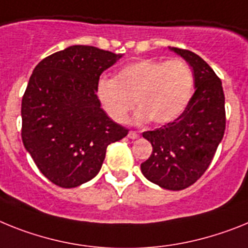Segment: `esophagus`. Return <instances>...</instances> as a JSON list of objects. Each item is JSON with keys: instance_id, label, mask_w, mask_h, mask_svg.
<instances>
[{"instance_id": "obj_1", "label": "esophagus", "mask_w": 248, "mask_h": 248, "mask_svg": "<svg viewBox=\"0 0 248 248\" xmlns=\"http://www.w3.org/2000/svg\"><path fill=\"white\" fill-rule=\"evenodd\" d=\"M127 136H128V139H131V140H136V139H139V137H140V135L137 134L136 131H130Z\"/></svg>"}]
</instances>
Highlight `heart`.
Here are the masks:
<instances>
[{"label":"heart","mask_w":248,"mask_h":248,"mask_svg":"<svg viewBox=\"0 0 248 248\" xmlns=\"http://www.w3.org/2000/svg\"><path fill=\"white\" fill-rule=\"evenodd\" d=\"M193 87L194 74L185 60L145 59L122 66L116 79L99 78L95 92L114 122H126L136 101L139 122L165 124L184 112Z\"/></svg>","instance_id":"1"}]
</instances>
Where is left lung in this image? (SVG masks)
<instances>
[{"label":"left lung","mask_w":248,"mask_h":248,"mask_svg":"<svg viewBox=\"0 0 248 248\" xmlns=\"http://www.w3.org/2000/svg\"><path fill=\"white\" fill-rule=\"evenodd\" d=\"M169 49L193 68L195 92L176 120L143 132L153 145V154L141 164V171L161 188L182 190L204 174L223 139L224 93L220 79L199 55L179 47Z\"/></svg>","instance_id":"1"}]
</instances>
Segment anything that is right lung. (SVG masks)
<instances>
[{
	"mask_svg": "<svg viewBox=\"0 0 248 248\" xmlns=\"http://www.w3.org/2000/svg\"><path fill=\"white\" fill-rule=\"evenodd\" d=\"M122 55L73 45L35 66L21 103L24 146L44 176L76 188L99 172L109 143L127 128L101 108L99 77Z\"/></svg>",
	"mask_w": 248,
	"mask_h": 248,
	"instance_id": "right-lung-1",
	"label": "right lung"
}]
</instances>
